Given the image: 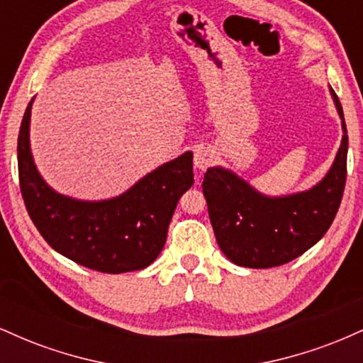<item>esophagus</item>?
<instances>
[{"label": "esophagus", "mask_w": 363, "mask_h": 363, "mask_svg": "<svg viewBox=\"0 0 363 363\" xmlns=\"http://www.w3.org/2000/svg\"><path fill=\"white\" fill-rule=\"evenodd\" d=\"M213 160H215V155L210 148L199 147L194 150V165L199 170H206L211 164H213Z\"/></svg>", "instance_id": "1"}]
</instances>
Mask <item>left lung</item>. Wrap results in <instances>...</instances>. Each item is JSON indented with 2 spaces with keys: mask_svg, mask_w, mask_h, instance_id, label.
Segmentation results:
<instances>
[{
  "mask_svg": "<svg viewBox=\"0 0 363 363\" xmlns=\"http://www.w3.org/2000/svg\"><path fill=\"white\" fill-rule=\"evenodd\" d=\"M343 138L331 169L315 186L285 196L262 194L234 170L210 167L203 181L210 222L220 249L245 268H273L302 256L331 227L347 181L348 135L343 109L329 86Z\"/></svg>",
  "mask_w": 363,
  "mask_h": 363,
  "instance_id": "1",
  "label": "left lung"
}]
</instances>
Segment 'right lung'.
<instances>
[{
    "instance_id": "1",
    "label": "right lung",
    "mask_w": 363,
    "mask_h": 363,
    "mask_svg": "<svg viewBox=\"0 0 363 363\" xmlns=\"http://www.w3.org/2000/svg\"><path fill=\"white\" fill-rule=\"evenodd\" d=\"M28 102L18 135V177L32 222L54 251L102 273L143 269L157 259L179 198L193 186V153L165 162L123 194L101 201L54 191L35 167Z\"/></svg>"
}]
</instances>
